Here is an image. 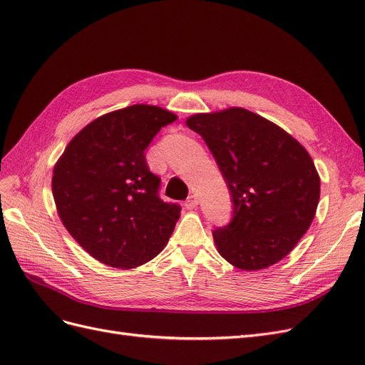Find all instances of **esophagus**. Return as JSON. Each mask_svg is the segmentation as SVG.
<instances>
[{
    "label": "esophagus",
    "instance_id": "34e87169",
    "mask_svg": "<svg viewBox=\"0 0 365 365\" xmlns=\"http://www.w3.org/2000/svg\"><path fill=\"white\" fill-rule=\"evenodd\" d=\"M197 196L196 195H190L189 197H187V201L184 202V205H185V208H189V210H192V208H195L196 205H197Z\"/></svg>",
    "mask_w": 365,
    "mask_h": 365
}]
</instances>
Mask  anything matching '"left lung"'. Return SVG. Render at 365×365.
<instances>
[{
    "instance_id": "1",
    "label": "left lung",
    "mask_w": 365,
    "mask_h": 365,
    "mask_svg": "<svg viewBox=\"0 0 365 365\" xmlns=\"http://www.w3.org/2000/svg\"><path fill=\"white\" fill-rule=\"evenodd\" d=\"M185 123L204 138L233 202L230 224L213 231L220 256L244 271L288 256L311 227L319 200V176L307 150L244 108L196 114Z\"/></svg>"
}]
</instances>
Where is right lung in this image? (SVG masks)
Instances as JSON below:
<instances>
[{"instance_id":"1","label":"right lung","mask_w":365,"mask_h":365,"mask_svg":"<svg viewBox=\"0 0 365 365\" xmlns=\"http://www.w3.org/2000/svg\"><path fill=\"white\" fill-rule=\"evenodd\" d=\"M176 115L158 106L132 105L85 126L53 170V197L65 228L108 267L129 269L168 244L181 207L164 202L160 176L145 150Z\"/></svg>"}]
</instances>
